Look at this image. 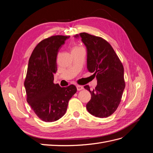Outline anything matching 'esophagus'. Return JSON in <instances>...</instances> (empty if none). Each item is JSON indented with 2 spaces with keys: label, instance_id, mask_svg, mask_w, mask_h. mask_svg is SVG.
Listing matches in <instances>:
<instances>
[{
  "label": "esophagus",
  "instance_id": "esophagus-1",
  "mask_svg": "<svg viewBox=\"0 0 153 153\" xmlns=\"http://www.w3.org/2000/svg\"><path fill=\"white\" fill-rule=\"evenodd\" d=\"M76 89H77L78 91H81V90L84 89V87L82 86V85H76Z\"/></svg>",
  "mask_w": 153,
  "mask_h": 153
}]
</instances>
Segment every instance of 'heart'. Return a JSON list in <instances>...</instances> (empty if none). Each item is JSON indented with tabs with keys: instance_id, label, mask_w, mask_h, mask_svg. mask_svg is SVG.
Returning a JSON list of instances; mask_svg holds the SVG:
<instances>
[{
	"instance_id": "heart-1",
	"label": "heart",
	"mask_w": 153,
	"mask_h": 153,
	"mask_svg": "<svg viewBox=\"0 0 153 153\" xmlns=\"http://www.w3.org/2000/svg\"><path fill=\"white\" fill-rule=\"evenodd\" d=\"M82 47H79V46H75L72 49V50H76V49H79V48H81Z\"/></svg>"
}]
</instances>
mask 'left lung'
<instances>
[{"mask_svg": "<svg viewBox=\"0 0 153 153\" xmlns=\"http://www.w3.org/2000/svg\"><path fill=\"white\" fill-rule=\"evenodd\" d=\"M80 36L87 50V68L94 73L98 83L93 91L88 85L84 86L91 94L87 110L96 117H107L117 110L122 98L125 87L123 65L108 41L86 32Z\"/></svg>", "mask_w": 153, "mask_h": 153, "instance_id": "8db88e82", "label": "left lung"}]
</instances>
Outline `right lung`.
Segmentation results:
<instances>
[{
	"mask_svg": "<svg viewBox=\"0 0 153 153\" xmlns=\"http://www.w3.org/2000/svg\"><path fill=\"white\" fill-rule=\"evenodd\" d=\"M69 36H52L41 41L29 58L24 85L27 101L45 122L57 121L65 114L69 100L76 93L74 85L61 87L53 83L57 56Z\"/></svg>",
	"mask_w": 153,
	"mask_h": 153,
	"instance_id": "1",
	"label": "right lung"
}]
</instances>
